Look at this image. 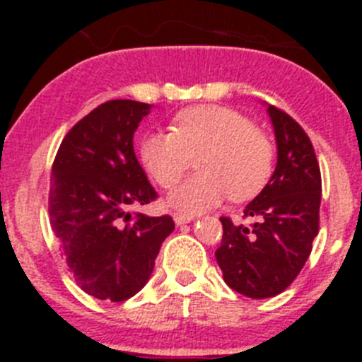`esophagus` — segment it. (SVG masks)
Returning a JSON list of instances; mask_svg holds the SVG:
<instances>
[{"mask_svg": "<svg viewBox=\"0 0 362 362\" xmlns=\"http://www.w3.org/2000/svg\"><path fill=\"white\" fill-rule=\"evenodd\" d=\"M192 219H194V217L188 216V214H179V212H174V221H175V225H187V223H190Z\"/></svg>", "mask_w": 362, "mask_h": 362, "instance_id": "1", "label": "esophagus"}]
</instances>
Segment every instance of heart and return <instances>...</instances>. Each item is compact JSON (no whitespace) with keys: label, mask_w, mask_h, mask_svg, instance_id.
Returning <instances> with one entry per match:
<instances>
[{"label":"heart","mask_w":362,"mask_h":362,"mask_svg":"<svg viewBox=\"0 0 362 362\" xmlns=\"http://www.w3.org/2000/svg\"><path fill=\"white\" fill-rule=\"evenodd\" d=\"M196 156L199 174L168 196L185 214L214 209L228 196L235 203L254 199L274 174L276 148L241 112L217 105L185 108L170 132L146 134L139 143L141 165L161 188L174 187Z\"/></svg>","instance_id":"1"}]
</instances>
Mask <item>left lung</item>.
<instances>
[{"instance_id": "obj_1", "label": "left lung", "mask_w": 362, "mask_h": 362, "mask_svg": "<svg viewBox=\"0 0 362 362\" xmlns=\"http://www.w3.org/2000/svg\"><path fill=\"white\" fill-rule=\"evenodd\" d=\"M277 165L263 192L245 209L252 225L221 217L217 264L230 288L252 299L286 290L305 267L319 232L321 170L312 141L293 117L268 105Z\"/></svg>"}]
</instances>
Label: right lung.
I'll return each instance as SVG.
<instances>
[{
  "label": "right lung",
  "mask_w": 362,
  "mask_h": 362,
  "mask_svg": "<svg viewBox=\"0 0 362 362\" xmlns=\"http://www.w3.org/2000/svg\"><path fill=\"white\" fill-rule=\"evenodd\" d=\"M150 105L114 99L76 123L59 145L49 194L50 226L83 292L121 303L150 279L170 216H132L158 197L134 153Z\"/></svg>",
  "instance_id": "right-lung-1"
}]
</instances>
